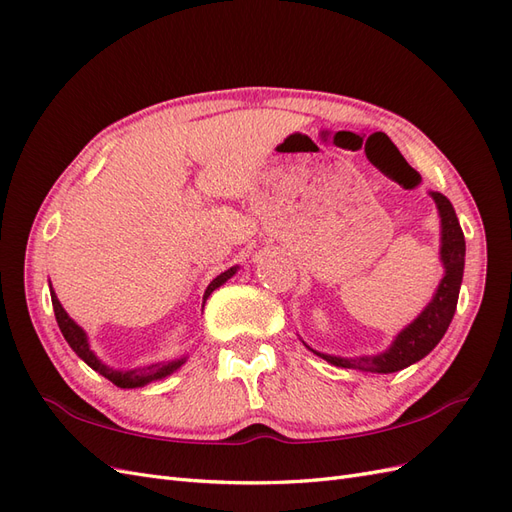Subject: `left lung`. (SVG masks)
<instances>
[{
  "label": "left lung",
  "instance_id": "1",
  "mask_svg": "<svg viewBox=\"0 0 512 512\" xmlns=\"http://www.w3.org/2000/svg\"><path fill=\"white\" fill-rule=\"evenodd\" d=\"M429 194L433 200H436L438 215H440V232H442L440 260L444 265V277L440 280L433 299L406 329H401L395 335L391 346L386 350L378 354L350 356L348 359V356L318 352L305 344L314 354H318L320 359H324L335 367L371 371V374H391V371H399L416 361H421L423 356H427L433 348H436L440 339L444 337L457 309L459 288L463 280V265H466V239H463V232L451 200L440 192H429Z\"/></svg>",
  "mask_w": 512,
  "mask_h": 512
}]
</instances>
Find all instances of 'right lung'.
Segmentation results:
<instances>
[{"instance_id":"1","label":"right lung","mask_w":512,"mask_h":512,"mask_svg":"<svg viewBox=\"0 0 512 512\" xmlns=\"http://www.w3.org/2000/svg\"><path fill=\"white\" fill-rule=\"evenodd\" d=\"M237 269H239V267H230L228 271H224V273H220L218 277H215V280H213V282L207 286V290H205L203 307H205V301H207L209 294H211L215 288H220L224 282H228L230 277L237 273ZM51 301H53V309H55V318H57L59 329H61V333H64V337H66V342L70 344V348H72L76 354H79L81 359H83L91 369L98 371V374L104 376L106 380H111L115 386H119V389H138V386H145V384H149V382L162 380V378L173 374V371H177V369L185 363V359H177V361L153 363V365L136 367V369H115V367H108L106 363H102V361L98 359L96 352L91 350L87 333L66 314V309L61 307V303H59V299H57V294H55L53 288H51Z\"/></svg>"}]
</instances>
